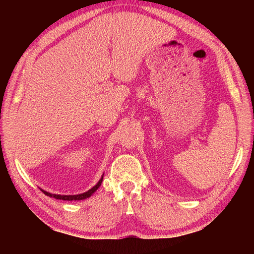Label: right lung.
I'll return each mask as SVG.
<instances>
[{"instance_id":"1","label":"right lung","mask_w":254,"mask_h":254,"mask_svg":"<svg viewBox=\"0 0 254 254\" xmlns=\"http://www.w3.org/2000/svg\"><path fill=\"white\" fill-rule=\"evenodd\" d=\"M102 179H104V176L101 177V179L99 180V182L97 183L95 187L91 188L90 190H88L87 192H85V193H82V194H77V195H60V194H51V193L46 192V191H42V192H44L46 195L51 196V197H55L57 199H63V201H79V199H85V198L89 197L91 194H93L97 190V189L100 187L101 182H102Z\"/></svg>"}]
</instances>
